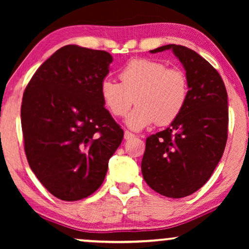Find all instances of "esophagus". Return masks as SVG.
<instances>
[{"instance_id":"obj_1","label":"esophagus","mask_w":249,"mask_h":249,"mask_svg":"<svg viewBox=\"0 0 249 249\" xmlns=\"http://www.w3.org/2000/svg\"><path fill=\"white\" fill-rule=\"evenodd\" d=\"M134 137H135V135L131 134L130 131H127V130L124 131V139H125V141H128V139H131Z\"/></svg>"}]
</instances>
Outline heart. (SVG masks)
Returning a JSON list of instances; mask_svg holds the SVG:
<instances>
[{"label": "heart", "instance_id": "1", "mask_svg": "<svg viewBox=\"0 0 249 249\" xmlns=\"http://www.w3.org/2000/svg\"><path fill=\"white\" fill-rule=\"evenodd\" d=\"M119 78L121 84L107 79L101 84V97L114 117H124L135 101L138 103L125 119V124L132 130H142L156 121L160 125L171 124L188 100L185 72L160 61H129Z\"/></svg>", "mask_w": 249, "mask_h": 249}]
</instances>
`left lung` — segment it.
I'll list each match as a JSON object with an SVG mask.
<instances>
[{"label": "left lung", "instance_id": "left-lung-1", "mask_svg": "<svg viewBox=\"0 0 249 249\" xmlns=\"http://www.w3.org/2000/svg\"><path fill=\"white\" fill-rule=\"evenodd\" d=\"M188 80V100L165 130L149 136L142 160L145 181L171 198L192 195L205 185L222 158L228 138V94L219 72L195 51L169 44Z\"/></svg>", "mask_w": 249, "mask_h": 249}]
</instances>
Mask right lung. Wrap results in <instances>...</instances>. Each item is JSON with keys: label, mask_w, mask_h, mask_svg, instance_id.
Returning a JSON list of instances; mask_svg holds the SVG:
<instances>
[{"label": "right lung", "mask_w": 249, "mask_h": 249, "mask_svg": "<svg viewBox=\"0 0 249 249\" xmlns=\"http://www.w3.org/2000/svg\"><path fill=\"white\" fill-rule=\"evenodd\" d=\"M112 61L105 51L66 45L37 69L23 93L27 160L59 199L73 202L96 192L124 138L101 97Z\"/></svg>", "instance_id": "add662e5"}]
</instances>
